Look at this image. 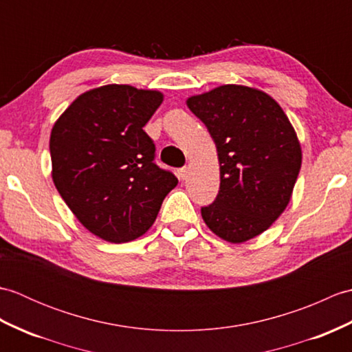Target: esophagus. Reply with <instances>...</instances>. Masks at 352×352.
<instances>
[{
    "label": "esophagus",
    "instance_id": "34e87169",
    "mask_svg": "<svg viewBox=\"0 0 352 352\" xmlns=\"http://www.w3.org/2000/svg\"><path fill=\"white\" fill-rule=\"evenodd\" d=\"M188 174H189V168L188 166L178 169V178H180V180L184 182L186 178H188Z\"/></svg>",
    "mask_w": 352,
    "mask_h": 352
}]
</instances>
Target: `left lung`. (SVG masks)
<instances>
[{"mask_svg":"<svg viewBox=\"0 0 352 352\" xmlns=\"http://www.w3.org/2000/svg\"><path fill=\"white\" fill-rule=\"evenodd\" d=\"M216 144L221 186L201 214L216 236L242 243L263 233L287 207L301 169L289 118L257 89L223 85L186 101Z\"/></svg>","mask_w":352,"mask_h":352,"instance_id":"8db88e82","label":"left lung"}]
</instances>
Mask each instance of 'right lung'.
Wrapping results in <instances>:
<instances>
[{"instance_id":"add662e5","label":"right lung","mask_w":352,"mask_h":352,"mask_svg":"<svg viewBox=\"0 0 352 352\" xmlns=\"http://www.w3.org/2000/svg\"><path fill=\"white\" fill-rule=\"evenodd\" d=\"M163 101L157 91L107 85L81 94L52 126V182L91 233L122 243L153 226L178 180L154 162L144 126Z\"/></svg>"}]
</instances>
